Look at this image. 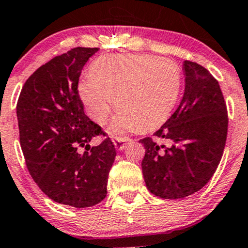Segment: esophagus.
Returning a JSON list of instances; mask_svg holds the SVG:
<instances>
[{
    "label": "esophagus",
    "mask_w": 248,
    "mask_h": 248,
    "mask_svg": "<svg viewBox=\"0 0 248 248\" xmlns=\"http://www.w3.org/2000/svg\"><path fill=\"white\" fill-rule=\"evenodd\" d=\"M126 142H129V139H127V137H121V139H117L116 141H113V144L117 150H123Z\"/></svg>",
    "instance_id": "obj_1"
}]
</instances>
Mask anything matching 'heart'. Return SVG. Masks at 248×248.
Returning <instances> with one entry per match:
<instances>
[{"label":"heart","mask_w":248,"mask_h":248,"mask_svg":"<svg viewBox=\"0 0 248 248\" xmlns=\"http://www.w3.org/2000/svg\"><path fill=\"white\" fill-rule=\"evenodd\" d=\"M181 88L177 63L152 55H105L78 82V95L89 116L104 123L116 104L109 132L122 135L139 126L152 129L170 117Z\"/></svg>","instance_id":"b5f03b06"}]
</instances>
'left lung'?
<instances>
[{"label":"left lung","instance_id":"8db88e82","mask_svg":"<svg viewBox=\"0 0 248 248\" xmlns=\"http://www.w3.org/2000/svg\"><path fill=\"white\" fill-rule=\"evenodd\" d=\"M185 91L179 106L145 147L142 172L147 188L163 200L200 191L215 173L226 145L228 116L216 78L185 61Z\"/></svg>","mask_w":248,"mask_h":248}]
</instances>
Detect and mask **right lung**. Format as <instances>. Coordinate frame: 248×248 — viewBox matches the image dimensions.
Segmentation results:
<instances>
[{
  "instance_id": "right-lung-1",
  "label": "right lung",
  "mask_w": 248,
  "mask_h": 248,
  "mask_svg": "<svg viewBox=\"0 0 248 248\" xmlns=\"http://www.w3.org/2000/svg\"><path fill=\"white\" fill-rule=\"evenodd\" d=\"M98 47H75L52 58L27 78L16 105L20 144L30 174L57 203L87 208L107 195L116 157L109 137L85 114L78 85L83 65ZM86 152L79 153V148Z\"/></svg>"
}]
</instances>
